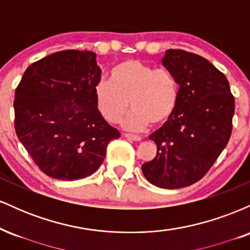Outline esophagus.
Wrapping results in <instances>:
<instances>
[{
	"instance_id": "esophagus-1",
	"label": "esophagus",
	"mask_w": 250,
	"mask_h": 250,
	"mask_svg": "<svg viewBox=\"0 0 250 250\" xmlns=\"http://www.w3.org/2000/svg\"><path fill=\"white\" fill-rule=\"evenodd\" d=\"M123 136L125 137V139H130L133 140V141H141V136H137V135H133V134H123Z\"/></svg>"
}]
</instances>
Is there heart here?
Returning <instances> with one entry per match:
<instances>
[{"label": "heart", "instance_id": "obj_1", "mask_svg": "<svg viewBox=\"0 0 250 250\" xmlns=\"http://www.w3.org/2000/svg\"><path fill=\"white\" fill-rule=\"evenodd\" d=\"M95 103L105 121H122L128 130L139 131L167 122L176 109L180 85L176 77L166 68H154L139 60L117 63L109 73V82L99 81L94 87Z\"/></svg>", "mask_w": 250, "mask_h": 250}]
</instances>
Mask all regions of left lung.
I'll return each instance as SVG.
<instances>
[{"label":"left lung","mask_w":250,"mask_h":250,"mask_svg":"<svg viewBox=\"0 0 250 250\" xmlns=\"http://www.w3.org/2000/svg\"><path fill=\"white\" fill-rule=\"evenodd\" d=\"M162 64L179 82V102L170 119L149 136L157 153L143 163L142 173L156 187L177 189L202 179L226 148L235 101L227 77L202 56L168 49Z\"/></svg>","instance_id":"1"}]
</instances>
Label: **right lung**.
I'll return each instance as SVG.
<instances>
[{"instance_id": "right-lung-1", "label": "right lung", "mask_w": 250, "mask_h": 250, "mask_svg": "<svg viewBox=\"0 0 250 250\" xmlns=\"http://www.w3.org/2000/svg\"><path fill=\"white\" fill-rule=\"evenodd\" d=\"M101 80L96 54L63 50L27 68L14 100L15 130L36 166L48 176L74 181L90 176L120 131L99 113L94 87Z\"/></svg>"}]
</instances>
